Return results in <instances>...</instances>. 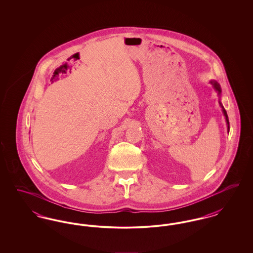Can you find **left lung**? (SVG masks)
<instances>
[{
  "mask_svg": "<svg viewBox=\"0 0 253 253\" xmlns=\"http://www.w3.org/2000/svg\"><path fill=\"white\" fill-rule=\"evenodd\" d=\"M210 84L212 85V87L214 88V90L217 92V95L219 96V104H220V107L222 109V112H223V115H224V117H225V120H226V122H227V127H228V132H229V118H228V115H227V111L225 110L224 108V106H223V104H222V102H221V87H220V84L217 83L216 81H211L210 82Z\"/></svg>",
  "mask_w": 253,
  "mask_h": 253,
  "instance_id": "obj_1",
  "label": "left lung"
}]
</instances>
